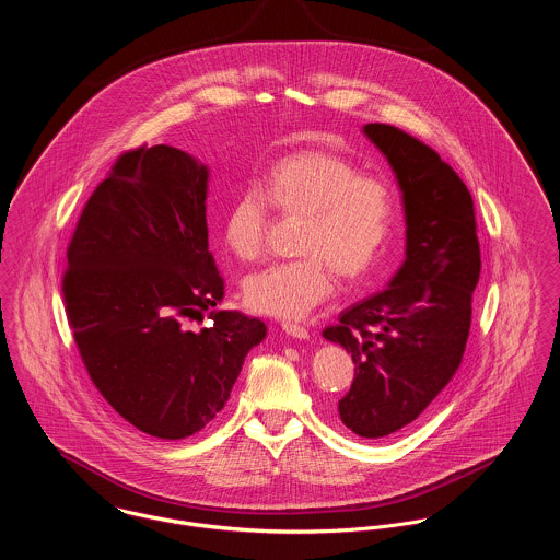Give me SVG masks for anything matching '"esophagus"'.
<instances>
[{"mask_svg": "<svg viewBox=\"0 0 560 560\" xmlns=\"http://www.w3.org/2000/svg\"><path fill=\"white\" fill-rule=\"evenodd\" d=\"M281 328H283L290 337H294V339H310V330H307L305 326H301V324L283 322V324H281Z\"/></svg>", "mask_w": 560, "mask_h": 560, "instance_id": "1", "label": "esophagus"}]
</instances>
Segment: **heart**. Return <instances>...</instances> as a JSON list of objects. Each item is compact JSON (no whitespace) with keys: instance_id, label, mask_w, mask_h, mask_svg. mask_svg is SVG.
<instances>
[{"instance_id":"heart-1","label":"heart","mask_w":560,"mask_h":560,"mask_svg":"<svg viewBox=\"0 0 560 560\" xmlns=\"http://www.w3.org/2000/svg\"><path fill=\"white\" fill-rule=\"evenodd\" d=\"M270 203L283 214H303L299 250L303 257L270 264L249 275L243 299L250 310L296 319L324 303L332 270L361 279L386 249L397 223V197L382 178L326 150H303L270 165L264 178ZM268 202L257 187L243 188L223 214V241L241 259L264 249Z\"/></svg>"}]
</instances>
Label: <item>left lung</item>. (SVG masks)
I'll return each mask as SVG.
<instances>
[{
  "label": "left lung",
  "instance_id": "obj_1",
  "mask_svg": "<svg viewBox=\"0 0 560 560\" xmlns=\"http://www.w3.org/2000/svg\"><path fill=\"white\" fill-rule=\"evenodd\" d=\"M363 132L401 190L406 259L388 288L341 311L324 339L352 354L357 377L339 401L348 430L384 438L410 425L457 372L481 275L475 203L438 152L390 125Z\"/></svg>",
  "mask_w": 560,
  "mask_h": 560
}]
</instances>
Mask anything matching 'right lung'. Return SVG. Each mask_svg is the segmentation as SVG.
I'll return each instance as SVG.
<instances>
[{"instance_id":"obj_1","label":"right lung","mask_w":560,"mask_h":560,"mask_svg":"<svg viewBox=\"0 0 560 560\" xmlns=\"http://www.w3.org/2000/svg\"><path fill=\"white\" fill-rule=\"evenodd\" d=\"M208 167L172 145L125 152L88 199L63 272V303L92 382L143 434L180 440L230 399L266 324L210 311L223 277L208 250Z\"/></svg>"}]
</instances>
